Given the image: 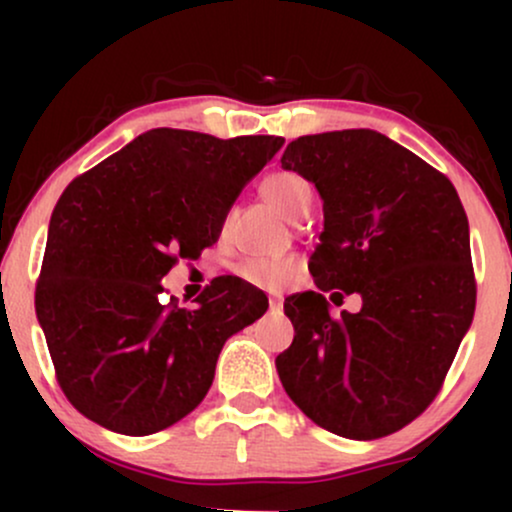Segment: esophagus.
<instances>
[{"mask_svg":"<svg viewBox=\"0 0 512 512\" xmlns=\"http://www.w3.org/2000/svg\"><path fill=\"white\" fill-rule=\"evenodd\" d=\"M281 308H284V301H281L279 296L269 298V310H272V313H281Z\"/></svg>","mask_w":512,"mask_h":512,"instance_id":"obj_1","label":"esophagus"}]
</instances>
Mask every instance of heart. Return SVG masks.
Segmentation results:
<instances>
[{
    "instance_id": "heart-1",
    "label": "heart",
    "mask_w": 512,
    "mask_h": 512,
    "mask_svg": "<svg viewBox=\"0 0 512 512\" xmlns=\"http://www.w3.org/2000/svg\"><path fill=\"white\" fill-rule=\"evenodd\" d=\"M262 195L274 204L289 219L298 221L308 214L310 199V185L298 173L291 170H279V173L267 175L262 180ZM301 262L296 257H250L238 267V274L252 286L260 289H281L293 274L298 272Z\"/></svg>"
}]
</instances>
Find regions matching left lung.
I'll use <instances>...</instances> for the list:
<instances>
[{
    "label": "left lung",
    "instance_id": "8db88e82",
    "mask_svg": "<svg viewBox=\"0 0 512 512\" xmlns=\"http://www.w3.org/2000/svg\"><path fill=\"white\" fill-rule=\"evenodd\" d=\"M281 166L315 182L325 209L320 291L284 303L296 337L276 356L281 385L325 431L390 436L436 399L472 325L467 214L440 170L373 129L298 137ZM322 290L361 292L364 308L332 318Z\"/></svg>",
    "mask_w": 512,
    "mask_h": 512
}]
</instances>
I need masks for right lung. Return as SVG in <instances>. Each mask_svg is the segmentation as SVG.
Returning a JSON list of instances; mask_svg holds the SVG:
<instances>
[{
	"instance_id": "obj_1",
	"label": "right lung",
	"mask_w": 512,
	"mask_h": 512,
	"mask_svg": "<svg viewBox=\"0 0 512 512\" xmlns=\"http://www.w3.org/2000/svg\"><path fill=\"white\" fill-rule=\"evenodd\" d=\"M284 139L158 127L69 182L35 286L57 383L74 409L125 436L173 426L202 402L231 334L267 296L216 276L195 308L163 305L161 279L221 236L240 190Z\"/></svg>"
}]
</instances>
